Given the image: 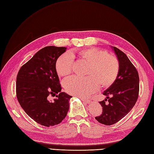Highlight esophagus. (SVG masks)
<instances>
[{
    "label": "esophagus",
    "instance_id": "obj_1",
    "mask_svg": "<svg viewBox=\"0 0 154 154\" xmlns=\"http://www.w3.org/2000/svg\"><path fill=\"white\" fill-rule=\"evenodd\" d=\"M77 97H79V98L82 99L83 101H85V103H90V102H91V100L89 98H85V97H80V96H77Z\"/></svg>",
    "mask_w": 154,
    "mask_h": 154
}]
</instances>
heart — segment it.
<instances>
[{"instance_id": "heart-1", "label": "heart", "mask_w": 154, "mask_h": 154, "mask_svg": "<svg viewBox=\"0 0 154 154\" xmlns=\"http://www.w3.org/2000/svg\"><path fill=\"white\" fill-rule=\"evenodd\" d=\"M75 56L88 63L85 72L87 76H72L65 80L63 87L69 94L86 96L95 92L98 86L109 87L117 79L120 69L118 58L97 48H84L75 53L60 55L55 64L60 76H67L71 74Z\"/></svg>"}]
</instances>
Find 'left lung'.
Returning a JSON list of instances; mask_svg holds the SVG:
<instances>
[{
    "mask_svg": "<svg viewBox=\"0 0 154 154\" xmlns=\"http://www.w3.org/2000/svg\"><path fill=\"white\" fill-rule=\"evenodd\" d=\"M112 48L119 61V72L113 84L103 92L106 98L100 101L103 112L95 117L97 122L105 125L115 124L123 118L136 104L139 91L136 68L123 51Z\"/></svg>",
    "mask_w": 154,
    "mask_h": 154,
    "instance_id": "obj_1",
    "label": "left lung"
}]
</instances>
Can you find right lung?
Masks as SVG:
<instances>
[{"instance_id": "add662e5", "label": "right lung", "mask_w": 154, "mask_h": 154, "mask_svg": "<svg viewBox=\"0 0 154 154\" xmlns=\"http://www.w3.org/2000/svg\"><path fill=\"white\" fill-rule=\"evenodd\" d=\"M66 48L47 46L20 67L16 94L22 108L35 122L45 127L58 125L66 118L72 96L61 92L55 64ZM49 95L57 98L51 102Z\"/></svg>"}]
</instances>
